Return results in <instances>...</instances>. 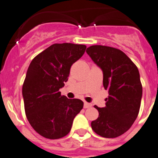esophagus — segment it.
<instances>
[{
    "label": "esophagus",
    "instance_id": "1",
    "mask_svg": "<svg viewBox=\"0 0 158 158\" xmlns=\"http://www.w3.org/2000/svg\"><path fill=\"white\" fill-rule=\"evenodd\" d=\"M92 106V104L91 103H89V102H84V108H89V107Z\"/></svg>",
    "mask_w": 158,
    "mask_h": 158
}]
</instances>
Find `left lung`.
<instances>
[{"mask_svg": "<svg viewBox=\"0 0 158 158\" xmlns=\"http://www.w3.org/2000/svg\"><path fill=\"white\" fill-rule=\"evenodd\" d=\"M86 52L102 69V83L109 93L105 107L94 106L99 116L92 121V129L101 137L115 138L131 127L139 113L142 98L140 73L135 64L120 49L92 45Z\"/></svg>", "mask_w": 158, "mask_h": 158, "instance_id": "1", "label": "left lung"}]
</instances>
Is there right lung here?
Masks as SVG:
<instances>
[{"label": "right lung", "mask_w": 158, "mask_h": 158, "mask_svg": "<svg viewBox=\"0 0 158 158\" xmlns=\"http://www.w3.org/2000/svg\"><path fill=\"white\" fill-rule=\"evenodd\" d=\"M86 46L53 44L35 56L22 86L24 110L31 126L42 137L62 138L70 132L75 116L83 108L79 99H68L59 89L68 81L72 65Z\"/></svg>", "instance_id": "obj_1"}]
</instances>
